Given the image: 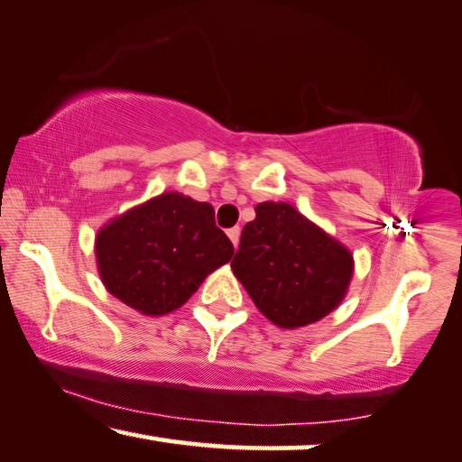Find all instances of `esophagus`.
I'll use <instances>...</instances> for the list:
<instances>
[{"label":"esophagus","mask_w":462,"mask_h":462,"mask_svg":"<svg viewBox=\"0 0 462 462\" xmlns=\"http://www.w3.org/2000/svg\"><path fill=\"white\" fill-rule=\"evenodd\" d=\"M226 236H229L233 247H237V245H239V236H241V229H239V226H231V229L226 231Z\"/></svg>","instance_id":"1"}]
</instances>
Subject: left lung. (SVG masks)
Returning <instances> with one entry per match:
<instances>
[{"mask_svg": "<svg viewBox=\"0 0 462 462\" xmlns=\"http://www.w3.org/2000/svg\"><path fill=\"white\" fill-rule=\"evenodd\" d=\"M231 268L262 314L297 328L330 314L345 297L353 255L285 202H262L241 231Z\"/></svg>", "mask_w": 462, "mask_h": 462, "instance_id": "left-lung-1", "label": "left lung"}]
</instances>
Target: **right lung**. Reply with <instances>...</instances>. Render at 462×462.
Returning <instances> with one entry per match:
<instances>
[{"label": "right lung", "mask_w": 462, "mask_h": 462, "mask_svg": "<svg viewBox=\"0 0 462 462\" xmlns=\"http://www.w3.org/2000/svg\"><path fill=\"white\" fill-rule=\"evenodd\" d=\"M233 244L208 202L169 191L117 217L97 236L98 273L111 295L146 316L186 303Z\"/></svg>", "instance_id": "right-lung-1"}]
</instances>
